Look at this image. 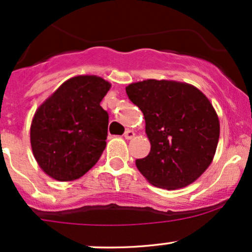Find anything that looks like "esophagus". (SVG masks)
Returning a JSON list of instances; mask_svg holds the SVG:
<instances>
[{"mask_svg": "<svg viewBox=\"0 0 252 252\" xmlns=\"http://www.w3.org/2000/svg\"><path fill=\"white\" fill-rule=\"evenodd\" d=\"M124 137H125L126 139H132L134 137V132L132 131V129H127L125 134H124Z\"/></svg>", "mask_w": 252, "mask_h": 252, "instance_id": "esophagus-1", "label": "esophagus"}]
</instances>
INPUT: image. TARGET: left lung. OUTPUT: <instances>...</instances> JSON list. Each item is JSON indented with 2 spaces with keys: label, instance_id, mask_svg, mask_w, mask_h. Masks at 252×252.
Returning a JSON list of instances; mask_svg holds the SVG:
<instances>
[{
  "label": "left lung",
  "instance_id": "obj_1",
  "mask_svg": "<svg viewBox=\"0 0 252 252\" xmlns=\"http://www.w3.org/2000/svg\"><path fill=\"white\" fill-rule=\"evenodd\" d=\"M143 113L150 152L137 159L139 172L154 186L177 189L200 177L214 159L220 121L196 87L167 80H145L126 87Z\"/></svg>",
  "mask_w": 252,
  "mask_h": 252
}]
</instances>
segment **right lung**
<instances>
[{
  "label": "right lung",
  "instance_id": "add662e5",
  "mask_svg": "<svg viewBox=\"0 0 252 252\" xmlns=\"http://www.w3.org/2000/svg\"><path fill=\"white\" fill-rule=\"evenodd\" d=\"M110 84L75 76L37 109L30 128L33 157L57 181H74L97 164L107 145L109 115L100 107Z\"/></svg>",
  "mask_w": 252,
  "mask_h": 252
}]
</instances>
